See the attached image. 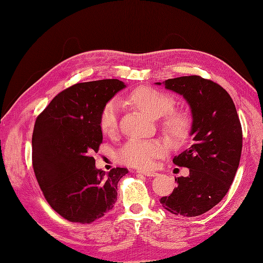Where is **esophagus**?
Here are the masks:
<instances>
[{"instance_id": "1", "label": "esophagus", "mask_w": 263, "mask_h": 263, "mask_svg": "<svg viewBox=\"0 0 263 263\" xmlns=\"http://www.w3.org/2000/svg\"><path fill=\"white\" fill-rule=\"evenodd\" d=\"M137 173H140V174H142V176H146V177H156L157 176V173L156 172H154V171H142V170H137L136 171Z\"/></svg>"}]
</instances>
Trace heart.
<instances>
[{
	"instance_id": "obj_1",
	"label": "heart",
	"mask_w": 263,
	"mask_h": 263,
	"mask_svg": "<svg viewBox=\"0 0 263 263\" xmlns=\"http://www.w3.org/2000/svg\"><path fill=\"white\" fill-rule=\"evenodd\" d=\"M126 103L146 116L158 119L164 136L173 142L185 140L192 129V118L184 110L173 109L176 101L171 95L150 86H140L126 97ZM118 104L108 101L99 114V127L103 134L110 135L117 129ZM164 145L157 140H132L118 154L119 161L139 169L153 166L155 159L164 154Z\"/></svg>"
}]
</instances>
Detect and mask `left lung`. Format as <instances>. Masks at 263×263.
<instances>
[{
  "mask_svg": "<svg viewBox=\"0 0 263 263\" xmlns=\"http://www.w3.org/2000/svg\"><path fill=\"white\" fill-rule=\"evenodd\" d=\"M163 83L189 103L194 142L173 158L174 164L190 169L189 177L177 178V187L160 203L172 214L194 217L217 205L232 185L241 156V125L233 99L219 84L200 76Z\"/></svg>",
  "mask_w": 263,
  "mask_h": 263,
  "instance_id": "8db88e82",
  "label": "left lung"
}]
</instances>
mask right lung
Listing matches in <instances>:
<instances>
[{
  "instance_id": "obj_1",
  "label": "right lung",
  "mask_w": 263,
  "mask_h": 263,
  "mask_svg": "<svg viewBox=\"0 0 263 263\" xmlns=\"http://www.w3.org/2000/svg\"><path fill=\"white\" fill-rule=\"evenodd\" d=\"M126 87L117 79L77 83L60 92L38 115L31 145L33 168L46 201L63 218L90 224L113 209L117 183L128 170L107 174L91 154L103 140L99 114Z\"/></svg>"
}]
</instances>
